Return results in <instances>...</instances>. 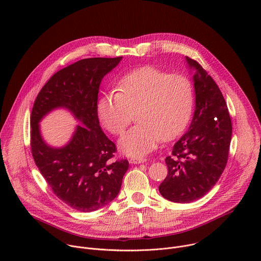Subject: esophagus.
<instances>
[{"instance_id": "1", "label": "esophagus", "mask_w": 261, "mask_h": 261, "mask_svg": "<svg viewBox=\"0 0 261 261\" xmlns=\"http://www.w3.org/2000/svg\"><path fill=\"white\" fill-rule=\"evenodd\" d=\"M146 161H147V159H145V158H131L129 160V162L131 164H140V163H144Z\"/></svg>"}]
</instances>
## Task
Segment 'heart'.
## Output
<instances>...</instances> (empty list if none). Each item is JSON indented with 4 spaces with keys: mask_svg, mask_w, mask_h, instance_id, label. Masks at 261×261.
Masks as SVG:
<instances>
[{
    "mask_svg": "<svg viewBox=\"0 0 261 261\" xmlns=\"http://www.w3.org/2000/svg\"><path fill=\"white\" fill-rule=\"evenodd\" d=\"M118 91L100 97L97 113L103 126L115 135L122 134L136 114L138 124L119 140L124 155L148 154L162 139L177 136L190 121L194 92L189 79L181 74L140 67L125 74Z\"/></svg>",
    "mask_w": 261,
    "mask_h": 261,
    "instance_id": "b5f03b06",
    "label": "heart"
}]
</instances>
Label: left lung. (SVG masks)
Returning <instances> with one entry per match:
<instances>
[{
    "mask_svg": "<svg viewBox=\"0 0 261 261\" xmlns=\"http://www.w3.org/2000/svg\"><path fill=\"white\" fill-rule=\"evenodd\" d=\"M194 71L195 110L189 130L173 145L165 162L168 173L160 184L161 195L169 201L189 203L205 195L224 171L232 125L226 102L206 71L186 57Z\"/></svg>",
    "mask_w": 261,
    "mask_h": 261,
    "instance_id": "8db88e82",
    "label": "left lung"
}]
</instances>
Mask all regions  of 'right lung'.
Returning <instances> with one entry per match:
<instances>
[{
  "label": "right lung",
  "mask_w": 261,
  "mask_h": 261,
  "mask_svg": "<svg viewBox=\"0 0 261 261\" xmlns=\"http://www.w3.org/2000/svg\"><path fill=\"white\" fill-rule=\"evenodd\" d=\"M122 58L84 59L61 69L41 89L32 109L34 161L54 193L83 213L113 201L129 167L125 159L113 160L117 148L102 131L97 113L100 84ZM58 108L70 111L82 125L65 146L55 148L43 139L39 123Z\"/></svg>",
  "instance_id": "add662e5"
}]
</instances>
